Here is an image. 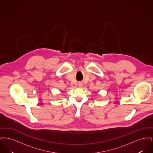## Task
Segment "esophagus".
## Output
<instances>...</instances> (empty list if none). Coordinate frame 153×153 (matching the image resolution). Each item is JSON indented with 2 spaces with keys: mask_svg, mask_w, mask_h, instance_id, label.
<instances>
[{
  "mask_svg": "<svg viewBox=\"0 0 153 153\" xmlns=\"http://www.w3.org/2000/svg\"><path fill=\"white\" fill-rule=\"evenodd\" d=\"M78 86H79V87H82V82H79L78 84Z\"/></svg>",
  "mask_w": 153,
  "mask_h": 153,
  "instance_id": "34e87169",
  "label": "esophagus"
}]
</instances>
